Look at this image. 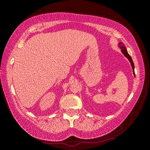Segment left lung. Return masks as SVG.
Here are the masks:
<instances>
[{
	"instance_id": "left-lung-1",
	"label": "left lung",
	"mask_w": 150,
	"mask_h": 150,
	"mask_svg": "<svg viewBox=\"0 0 150 150\" xmlns=\"http://www.w3.org/2000/svg\"><path fill=\"white\" fill-rule=\"evenodd\" d=\"M118 46H119V48H120L121 49V51H122V52L123 53V54H124V56L126 57V58L128 59V61H130V64H131V66H132V68L133 74H134V77H135V74H134V63H133L132 59V58H131V57L130 56V55H129L128 51H127V50H126V46H124V43H122V42H119Z\"/></svg>"
}]
</instances>
